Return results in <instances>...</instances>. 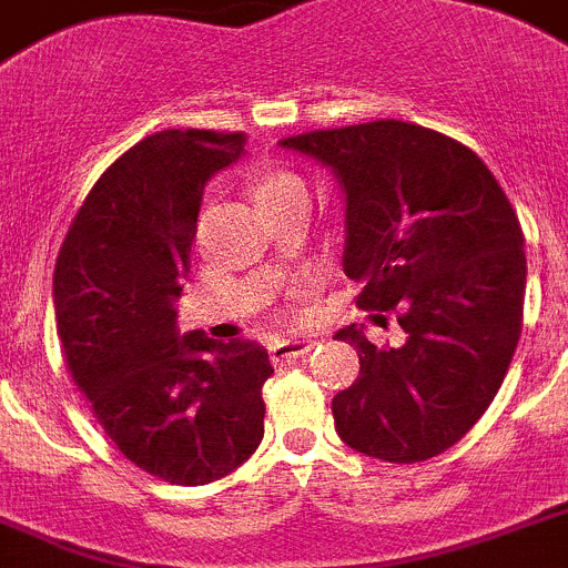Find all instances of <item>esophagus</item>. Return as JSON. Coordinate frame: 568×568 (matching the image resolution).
Returning <instances> with one entry per match:
<instances>
[{
	"label": "esophagus",
	"instance_id": "34e87169",
	"mask_svg": "<svg viewBox=\"0 0 568 568\" xmlns=\"http://www.w3.org/2000/svg\"><path fill=\"white\" fill-rule=\"evenodd\" d=\"M312 348H315V341H298V337L295 341H275L270 346V361L275 366H284V363H293L295 357H304Z\"/></svg>",
	"mask_w": 568,
	"mask_h": 568
}]
</instances>
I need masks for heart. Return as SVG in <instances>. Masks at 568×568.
<instances>
[{
    "instance_id": "1",
    "label": "heart",
    "mask_w": 568,
    "mask_h": 568,
    "mask_svg": "<svg viewBox=\"0 0 568 568\" xmlns=\"http://www.w3.org/2000/svg\"><path fill=\"white\" fill-rule=\"evenodd\" d=\"M253 194H256L258 205H267V202L290 200V196H306V185L298 174L284 169L275 171H262V174L253 180Z\"/></svg>"
}]
</instances>
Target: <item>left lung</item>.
<instances>
[{
  "mask_svg": "<svg viewBox=\"0 0 568 568\" xmlns=\"http://www.w3.org/2000/svg\"><path fill=\"white\" fill-rule=\"evenodd\" d=\"M335 171L346 200L343 273L361 310L403 346L337 332L361 377L335 394L337 436L394 465L434 459L481 419L524 324L521 222L481 158L459 140L403 121L318 129L281 140Z\"/></svg>",
  "mask_w": 568,
  "mask_h": 568,
  "instance_id": "left-lung-1",
  "label": "left lung"
}]
</instances>
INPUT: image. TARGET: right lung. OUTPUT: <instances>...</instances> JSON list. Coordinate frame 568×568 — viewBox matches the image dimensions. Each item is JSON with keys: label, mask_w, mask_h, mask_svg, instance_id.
<instances>
[{"label": "right lung", "mask_w": 568, "mask_h": 568, "mask_svg": "<svg viewBox=\"0 0 568 568\" xmlns=\"http://www.w3.org/2000/svg\"><path fill=\"white\" fill-rule=\"evenodd\" d=\"M242 154V132L140 140L92 185L55 258V324L75 386L132 465L182 487L233 473L264 436L267 348L176 329L202 191Z\"/></svg>", "instance_id": "1"}]
</instances>
